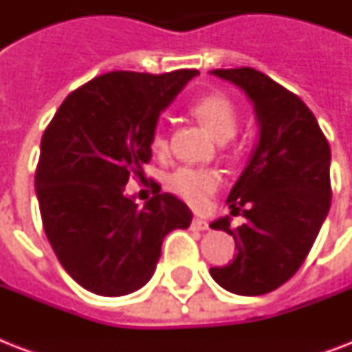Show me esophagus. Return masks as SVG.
Wrapping results in <instances>:
<instances>
[{
  "label": "esophagus",
  "mask_w": 352,
  "mask_h": 352,
  "mask_svg": "<svg viewBox=\"0 0 352 352\" xmlns=\"http://www.w3.org/2000/svg\"><path fill=\"white\" fill-rule=\"evenodd\" d=\"M192 228H193V230H199V232L208 230V228H210V226H208V221L201 219V217H193Z\"/></svg>",
  "instance_id": "34e87169"
}]
</instances>
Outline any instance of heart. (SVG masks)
I'll return each mask as SVG.
<instances>
[{"mask_svg":"<svg viewBox=\"0 0 352 352\" xmlns=\"http://www.w3.org/2000/svg\"><path fill=\"white\" fill-rule=\"evenodd\" d=\"M193 117L204 126V129L219 142H225L235 135L237 129V109L228 96L221 93H210L193 102ZM151 148L157 153H162L168 148V140L160 131H155L151 138ZM221 184L219 173L203 168H179L168 179V186L175 195L186 201L192 206H203L210 195L217 192Z\"/></svg>","mask_w":352,"mask_h":352,"instance_id":"b5f03b06","label":"heart"}]
</instances>
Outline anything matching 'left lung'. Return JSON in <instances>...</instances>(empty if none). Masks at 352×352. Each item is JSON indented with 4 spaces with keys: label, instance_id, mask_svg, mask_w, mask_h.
<instances>
[{
    "label": "left lung",
    "instance_id": "obj_1",
    "mask_svg": "<svg viewBox=\"0 0 352 352\" xmlns=\"http://www.w3.org/2000/svg\"><path fill=\"white\" fill-rule=\"evenodd\" d=\"M217 78L237 85L252 102L259 140L226 199L214 230L230 234L237 256L210 268L215 283L239 296H261L289 281L322 228L331 208V148L303 102L256 69H215Z\"/></svg>",
    "mask_w": 352,
    "mask_h": 352
}]
</instances>
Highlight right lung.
<instances>
[{
  "mask_svg": "<svg viewBox=\"0 0 352 352\" xmlns=\"http://www.w3.org/2000/svg\"><path fill=\"white\" fill-rule=\"evenodd\" d=\"M197 74L96 76L62 102L41 137L34 184L43 230L65 272L93 294L144 287L166 235L192 223L175 195L157 192L138 206L126 184L142 179L160 113Z\"/></svg>",
  "mask_w": 352,
  "mask_h": 352,
  "instance_id": "add662e5",
  "label": "right lung"
}]
</instances>
